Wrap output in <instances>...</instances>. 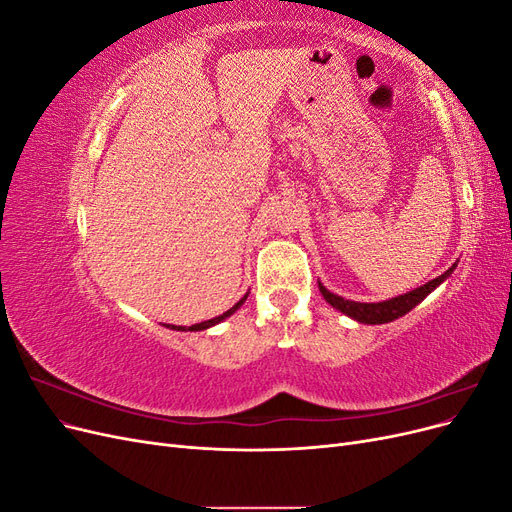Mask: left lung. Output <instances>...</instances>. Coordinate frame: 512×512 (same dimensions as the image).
<instances>
[{
    "label": "left lung",
    "mask_w": 512,
    "mask_h": 512,
    "mask_svg": "<svg viewBox=\"0 0 512 512\" xmlns=\"http://www.w3.org/2000/svg\"><path fill=\"white\" fill-rule=\"evenodd\" d=\"M457 265H453L448 271H444L442 275H438L436 280H431L423 286H418L406 294H399V297L395 299H389V301H380V303H359V301H348L344 297H337V294H333L331 290L324 288L320 282H318V288L322 292V297L327 299L329 305H333L335 309H339V312L354 318L356 322H363V324H384V322H393L401 316H406L410 309H414L418 303H421L427 294L431 290H436L448 275H451L455 271Z\"/></svg>",
    "instance_id": "8db88e82"
}]
</instances>
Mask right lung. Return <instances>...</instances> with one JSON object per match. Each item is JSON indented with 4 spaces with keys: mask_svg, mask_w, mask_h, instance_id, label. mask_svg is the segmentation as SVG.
I'll use <instances>...</instances> for the list:
<instances>
[{
    "mask_svg": "<svg viewBox=\"0 0 512 512\" xmlns=\"http://www.w3.org/2000/svg\"><path fill=\"white\" fill-rule=\"evenodd\" d=\"M247 299V294H245V297L239 301V303H235V305H232L230 309H228V312H224L222 316H215V318H211V320H205V322H198V324H192V327H188V329H185V327H175V324H164V327H168V329H175V331H205V329H209V327H213V324H220L222 320H226L228 316H232V314H235L237 312V309L243 305V301Z\"/></svg>",
    "mask_w": 512,
    "mask_h": 512,
    "instance_id": "right-lung-1",
    "label": "right lung"
}]
</instances>
